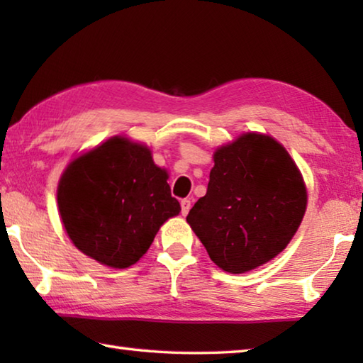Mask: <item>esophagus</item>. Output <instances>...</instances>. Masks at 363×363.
<instances>
[{
    "instance_id": "34e87169",
    "label": "esophagus",
    "mask_w": 363,
    "mask_h": 363,
    "mask_svg": "<svg viewBox=\"0 0 363 363\" xmlns=\"http://www.w3.org/2000/svg\"><path fill=\"white\" fill-rule=\"evenodd\" d=\"M190 206H192V203H190V200H187V199L181 200V213H182V216H186V214L189 213Z\"/></svg>"
}]
</instances>
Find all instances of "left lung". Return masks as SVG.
<instances>
[{
  "label": "left lung",
  "instance_id": "left-lung-1",
  "mask_svg": "<svg viewBox=\"0 0 363 363\" xmlns=\"http://www.w3.org/2000/svg\"><path fill=\"white\" fill-rule=\"evenodd\" d=\"M303 177L277 140L248 133L214 153L206 195L187 223L211 261L243 274L277 256L303 220Z\"/></svg>",
  "mask_w": 363,
  "mask_h": 363
}]
</instances>
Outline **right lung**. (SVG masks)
<instances>
[{
	"instance_id": "obj_1",
	"label": "right lung",
	"mask_w": 363,
	"mask_h": 363,
	"mask_svg": "<svg viewBox=\"0 0 363 363\" xmlns=\"http://www.w3.org/2000/svg\"><path fill=\"white\" fill-rule=\"evenodd\" d=\"M167 171L150 150L112 138L69 164L57 189L60 218L78 250L115 269L145 255L164 220L179 214Z\"/></svg>"
}]
</instances>
